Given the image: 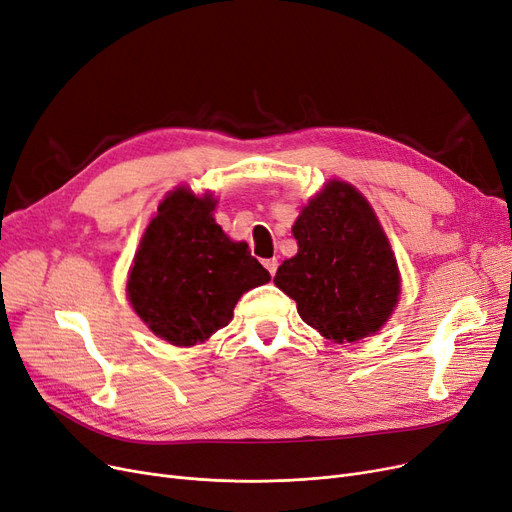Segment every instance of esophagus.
<instances>
[{
	"mask_svg": "<svg viewBox=\"0 0 512 512\" xmlns=\"http://www.w3.org/2000/svg\"><path fill=\"white\" fill-rule=\"evenodd\" d=\"M263 265H265V270L270 272V276L274 278V276H276V270H278V261H276V259H265Z\"/></svg>",
	"mask_w": 512,
	"mask_h": 512,
	"instance_id": "34e87169",
	"label": "esophagus"
}]
</instances>
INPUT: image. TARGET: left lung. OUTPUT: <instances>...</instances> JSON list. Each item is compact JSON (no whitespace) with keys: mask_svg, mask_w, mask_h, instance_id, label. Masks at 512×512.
<instances>
[{"mask_svg":"<svg viewBox=\"0 0 512 512\" xmlns=\"http://www.w3.org/2000/svg\"><path fill=\"white\" fill-rule=\"evenodd\" d=\"M293 234L299 253L280 265L274 284L297 301L303 322L337 343L374 335L397 303L399 274L366 198L330 182L301 211Z\"/></svg>","mask_w":512,"mask_h":512,"instance_id":"left-lung-1","label":"left lung"}]
</instances>
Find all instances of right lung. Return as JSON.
I'll use <instances>...</instances> for the list:
<instances>
[{
    "label": "right lung",
    "mask_w": 512,
    "mask_h": 512,
    "mask_svg": "<svg viewBox=\"0 0 512 512\" xmlns=\"http://www.w3.org/2000/svg\"><path fill=\"white\" fill-rule=\"evenodd\" d=\"M211 196L177 188L140 242L127 280L138 316L173 345H196L224 328L240 295L265 284L270 272L247 242H232L211 217Z\"/></svg>",
    "instance_id": "obj_1"
}]
</instances>
